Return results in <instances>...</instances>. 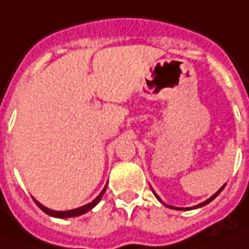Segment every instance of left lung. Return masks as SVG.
Listing matches in <instances>:
<instances>
[{
  "label": "left lung",
  "mask_w": 249,
  "mask_h": 249,
  "mask_svg": "<svg viewBox=\"0 0 249 249\" xmlns=\"http://www.w3.org/2000/svg\"><path fill=\"white\" fill-rule=\"evenodd\" d=\"M224 185H226V184H224ZM224 185H223L222 188L219 189V191H217V192H216L214 195H212V196H211V198H209V199H206V200H205V202H202V203H199V205H196V206H194V208H174V206H168V208H171V209H184V211H189V209H196V208H202V206H205V205H208L209 202H212V200L214 199V198H216V196H217V195H219V194L222 192L223 188H224ZM153 194H155V196H156L157 199H159V200H160V202H161V199H160V198H159V196H157V195H156V192H153ZM166 206H167V205H166Z\"/></svg>",
  "instance_id": "left-lung-1"
}]
</instances>
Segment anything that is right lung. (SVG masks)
<instances>
[{"label":"right lung","mask_w":249,"mask_h":249,"mask_svg":"<svg viewBox=\"0 0 249 249\" xmlns=\"http://www.w3.org/2000/svg\"><path fill=\"white\" fill-rule=\"evenodd\" d=\"M106 188H107V185L104 187L103 191L99 194V196L96 198L94 200H92L90 203H88V205H85V206H81V208H76V209H72V211H64V212H58V211H51L49 208H46V206H43L40 202H37L36 199H33L36 202V205H37L38 208L41 209V211L44 212V213H47L50 216H53V217H58V219H67V217H76V216H81L83 213H86V212H89L90 209H93L100 199H102V196H103V194L106 192Z\"/></svg>","instance_id":"right-lung-1"}]
</instances>
